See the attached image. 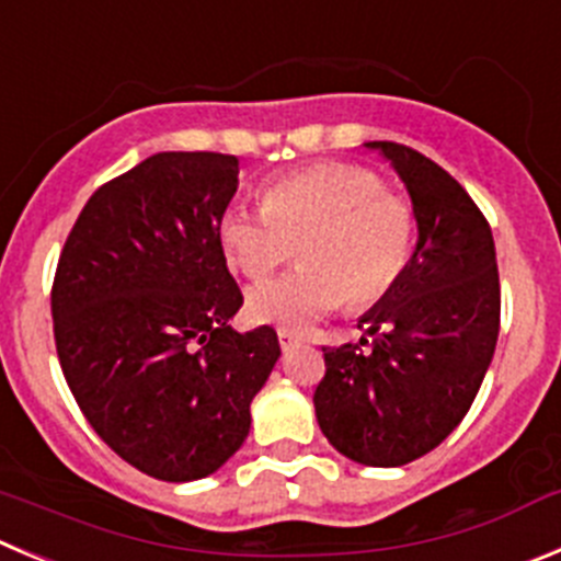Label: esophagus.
I'll list each match as a JSON object with an SVG mask.
<instances>
[{
    "label": "esophagus",
    "mask_w": 561,
    "mask_h": 561,
    "mask_svg": "<svg viewBox=\"0 0 561 561\" xmlns=\"http://www.w3.org/2000/svg\"><path fill=\"white\" fill-rule=\"evenodd\" d=\"M298 343V337L293 332H287V329H279V345H282V352H290L293 345Z\"/></svg>",
    "instance_id": "esophagus-1"
}]
</instances>
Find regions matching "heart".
<instances>
[{
	"mask_svg": "<svg viewBox=\"0 0 561 561\" xmlns=\"http://www.w3.org/2000/svg\"><path fill=\"white\" fill-rule=\"evenodd\" d=\"M229 265L265 279L301 254V268L256 285L251 321L305 332L345 298L352 310L376 305L410 263L415 213L368 169L329 162L296 171L263 191V209L229 207L218 227Z\"/></svg>",
	"mask_w": 561,
	"mask_h": 561,
	"instance_id": "heart-1",
	"label": "heart"
}]
</instances>
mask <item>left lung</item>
Instances as JSON below:
<instances>
[{
	"mask_svg": "<svg viewBox=\"0 0 561 561\" xmlns=\"http://www.w3.org/2000/svg\"><path fill=\"white\" fill-rule=\"evenodd\" d=\"M410 193L417 243L401 279L357 327L359 345L323 348L318 426L343 457L401 468L459 426L493 363L501 287L490 224L448 171L410 146L370 140Z\"/></svg>",
	"mask_w": 561,
	"mask_h": 561,
	"instance_id": "8db88e82",
	"label": "left lung"
}]
</instances>
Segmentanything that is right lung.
Masks as SVG:
<instances>
[{"label":"right lung","mask_w":561,"mask_h":561,"mask_svg":"<svg viewBox=\"0 0 561 561\" xmlns=\"http://www.w3.org/2000/svg\"><path fill=\"white\" fill-rule=\"evenodd\" d=\"M238 157L157 151L99 187L62 245L51 321L62 376L93 432L160 481L216 473L249 437L279 359L243 305L218 227Z\"/></svg>","instance_id":"add662e5"}]
</instances>
